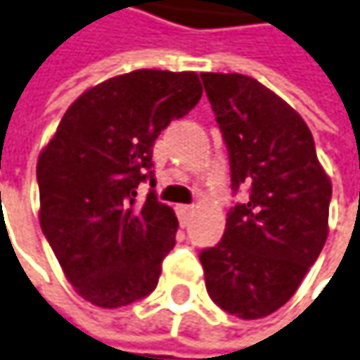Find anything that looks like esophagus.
Masks as SVG:
<instances>
[{
	"instance_id": "1",
	"label": "esophagus",
	"mask_w": 360,
	"mask_h": 360,
	"mask_svg": "<svg viewBox=\"0 0 360 360\" xmlns=\"http://www.w3.org/2000/svg\"><path fill=\"white\" fill-rule=\"evenodd\" d=\"M195 212V207L193 205H177V216H179L181 224H185L189 220V216Z\"/></svg>"
}]
</instances>
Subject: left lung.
Masks as SVG:
<instances>
[{
	"mask_svg": "<svg viewBox=\"0 0 360 360\" xmlns=\"http://www.w3.org/2000/svg\"><path fill=\"white\" fill-rule=\"evenodd\" d=\"M220 124L232 189L250 198L226 218L224 238L201 250L205 287L224 311L264 318L304 281L328 238L332 183L302 116L275 91L238 73H201Z\"/></svg>",
	"mask_w": 360,
	"mask_h": 360,
	"instance_id": "1",
	"label": "left lung"
}]
</instances>
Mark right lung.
I'll list each match as a JSON object with an SVG mask.
<instances>
[{
    "label": "right lung",
    "instance_id": "1",
    "mask_svg": "<svg viewBox=\"0 0 360 360\" xmlns=\"http://www.w3.org/2000/svg\"><path fill=\"white\" fill-rule=\"evenodd\" d=\"M198 73L138 69L75 99L42 148L36 177L40 228L65 277L89 304L114 309L148 295L175 246V212L155 191L153 146L171 120L195 108Z\"/></svg>",
    "mask_w": 360,
    "mask_h": 360
}]
</instances>
